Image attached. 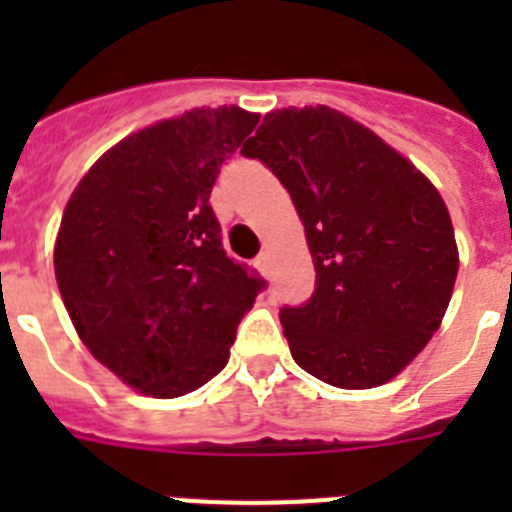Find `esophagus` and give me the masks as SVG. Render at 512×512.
I'll use <instances>...</instances> for the list:
<instances>
[{
    "mask_svg": "<svg viewBox=\"0 0 512 512\" xmlns=\"http://www.w3.org/2000/svg\"><path fill=\"white\" fill-rule=\"evenodd\" d=\"M269 251H264V253H259V259H256V266H259L261 271H264V274H269Z\"/></svg>",
    "mask_w": 512,
    "mask_h": 512,
    "instance_id": "1",
    "label": "esophagus"
}]
</instances>
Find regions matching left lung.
<instances>
[{
  "label": "left lung",
  "instance_id": "left-lung-1",
  "mask_svg": "<svg viewBox=\"0 0 512 512\" xmlns=\"http://www.w3.org/2000/svg\"><path fill=\"white\" fill-rule=\"evenodd\" d=\"M241 153L287 189L315 264L310 300L279 312L292 359L341 390L390 382L431 341L454 292L459 251L438 189L325 104L269 112Z\"/></svg>",
  "mask_w": 512,
  "mask_h": 512
}]
</instances>
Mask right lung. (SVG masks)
I'll return each mask as SVG.
<instances>
[{
    "label": "right lung",
    "mask_w": 512,
    "mask_h": 512,
    "mask_svg": "<svg viewBox=\"0 0 512 512\" xmlns=\"http://www.w3.org/2000/svg\"><path fill=\"white\" fill-rule=\"evenodd\" d=\"M259 122L202 107L120 140L71 194L53 266L71 323L122 382L179 397L225 369L266 287L225 253L210 192Z\"/></svg>",
    "instance_id": "add662e5"
}]
</instances>
